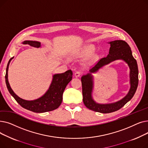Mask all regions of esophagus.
<instances>
[{
    "mask_svg": "<svg viewBox=\"0 0 148 148\" xmlns=\"http://www.w3.org/2000/svg\"><path fill=\"white\" fill-rule=\"evenodd\" d=\"M81 74H82V72H81V71H75V74H74V75H75V76L76 77H78L80 76Z\"/></svg>",
    "mask_w": 148,
    "mask_h": 148,
    "instance_id": "34e87169",
    "label": "esophagus"
}]
</instances>
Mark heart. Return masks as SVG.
<instances>
[{"label": "heart", "mask_w": 148, "mask_h": 148, "mask_svg": "<svg viewBox=\"0 0 148 148\" xmlns=\"http://www.w3.org/2000/svg\"><path fill=\"white\" fill-rule=\"evenodd\" d=\"M94 51L95 49L93 47H87L86 49H84L80 54H79V56L82 58L89 57L94 53Z\"/></svg>", "instance_id": "heart-1"}]
</instances>
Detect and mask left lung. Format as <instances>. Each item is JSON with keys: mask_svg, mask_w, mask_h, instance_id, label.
I'll use <instances>...</instances> for the list:
<instances>
[{"mask_svg": "<svg viewBox=\"0 0 148 148\" xmlns=\"http://www.w3.org/2000/svg\"><path fill=\"white\" fill-rule=\"evenodd\" d=\"M110 44L109 54L107 56L101 59L94 66L90 69V73L82 76L81 79L83 101L85 106L91 110L102 113H108L117 111L124 106L133 97L138 83V70L137 61L132 55V51L129 45L123 40H116L110 42ZM118 59H122L125 61L130 67L131 84L130 91L125 97L116 103L107 105L96 103L91 98L92 81L91 74L96 72L104 65Z\"/></svg>", "mask_w": 148, "mask_h": 148, "instance_id": "1", "label": "left lung"}]
</instances>
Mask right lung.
Returning <instances> with one entry per match:
<instances>
[{"label":"right lung","mask_w":148,"mask_h":148,"mask_svg":"<svg viewBox=\"0 0 148 148\" xmlns=\"http://www.w3.org/2000/svg\"><path fill=\"white\" fill-rule=\"evenodd\" d=\"M24 44H29L34 47H40L41 43L37 41H25L23 42ZM14 57L11 58L8 63L6 74L5 82L8 90L10 94L16 100V101L23 108L35 113H44L50 112L58 108L62 101V95L68 83L72 80L73 72L71 70H68L64 73L54 74L52 82L49 90L45 94L41 97L33 101H27L18 97L13 92L10 87L8 80V71L11 60Z\"/></svg>","instance_id":"add662e5"}]
</instances>
